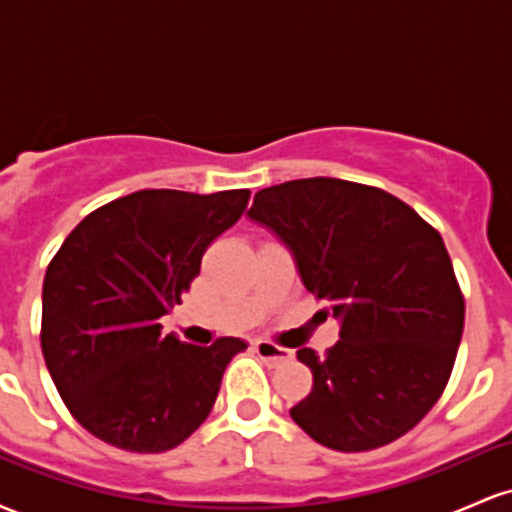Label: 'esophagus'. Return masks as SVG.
Returning a JSON list of instances; mask_svg holds the SVG:
<instances>
[{"label": "esophagus", "mask_w": 512, "mask_h": 512, "mask_svg": "<svg viewBox=\"0 0 512 512\" xmlns=\"http://www.w3.org/2000/svg\"><path fill=\"white\" fill-rule=\"evenodd\" d=\"M252 349H255V354L262 358L267 366H281V363H286L291 358V351L284 349V346H276L272 342H264V339H257V342H252Z\"/></svg>", "instance_id": "obj_1"}]
</instances>
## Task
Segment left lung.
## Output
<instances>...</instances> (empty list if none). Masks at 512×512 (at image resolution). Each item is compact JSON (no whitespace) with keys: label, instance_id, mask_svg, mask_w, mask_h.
I'll use <instances>...</instances> for the list:
<instances>
[{"label":"left lung","instance_id":"8db88e82","mask_svg":"<svg viewBox=\"0 0 512 512\" xmlns=\"http://www.w3.org/2000/svg\"><path fill=\"white\" fill-rule=\"evenodd\" d=\"M281 238L339 342L298 349L313 390L291 419L325 448L363 452L411 431L448 385L464 298L443 238L402 199L337 178L289 180L248 211Z\"/></svg>","mask_w":512,"mask_h":512}]
</instances>
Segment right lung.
Listing matches in <instances>:
<instances>
[{"mask_svg": "<svg viewBox=\"0 0 512 512\" xmlns=\"http://www.w3.org/2000/svg\"><path fill=\"white\" fill-rule=\"evenodd\" d=\"M248 199V190L132 192L91 211L52 257L45 366L74 419L103 443L166 452L209 416L223 370L248 344H185L161 334L158 320L190 291L202 255Z\"/></svg>", "mask_w": 512, "mask_h": 512, "instance_id": "add662e5", "label": "right lung"}]
</instances>
